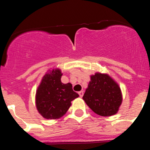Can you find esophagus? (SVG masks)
Instances as JSON below:
<instances>
[{
  "label": "esophagus",
  "instance_id": "1",
  "mask_svg": "<svg viewBox=\"0 0 150 150\" xmlns=\"http://www.w3.org/2000/svg\"><path fill=\"white\" fill-rule=\"evenodd\" d=\"M78 94H79V95H80V97H82V96H83V94H84V92L83 91H80V92H78Z\"/></svg>",
  "mask_w": 150,
  "mask_h": 150
}]
</instances>
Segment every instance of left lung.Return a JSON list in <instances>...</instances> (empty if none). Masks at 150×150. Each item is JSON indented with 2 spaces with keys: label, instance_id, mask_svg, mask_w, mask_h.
Masks as SVG:
<instances>
[{
  "label": "left lung",
  "instance_id": "left-lung-1",
  "mask_svg": "<svg viewBox=\"0 0 150 150\" xmlns=\"http://www.w3.org/2000/svg\"><path fill=\"white\" fill-rule=\"evenodd\" d=\"M82 99L91 109L101 116L116 114L121 104L122 94L116 82L108 75L96 73L91 81Z\"/></svg>",
  "mask_w": 150,
  "mask_h": 150
}]
</instances>
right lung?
<instances>
[{
  "label": "right lung",
  "instance_id": "add662e5",
  "mask_svg": "<svg viewBox=\"0 0 150 150\" xmlns=\"http://www.w3.org/2000/svg\"><path fill=\"white\" fill-rule=\"evenodd\" d=\"M61 76V70L58 69L46 74L37 91V110L47 119L61 118L70 108L71 101L79 97L73 90L71 84L62 83Z\"/></svg>",
  "mask_w": 150,
  "mask_h": 150
}]
</instances>
